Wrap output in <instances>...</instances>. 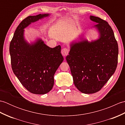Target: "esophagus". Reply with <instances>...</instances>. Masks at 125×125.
<instances>
[{
    "label": "esophagus",
    "mask_w": 125,
    "mask_h": 125,
    "mask_svg": "<svg viewBox=\"0 0 125 125\" xmlns=\"http://www.w3.org/2000/svg\"><path fill=\"white\" fill-rule=\"evenodd\" d=\"M61 53H62V54L63 56L65 57L68 55L69 49L67 48H63L62 50H61Z\"/></svg>",
    "instance_id": "1"
}]
</instances>
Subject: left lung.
Returning <instances> with one entry per match:
<instances>
[{"label":"left lung","instance_id":"obj_1","mask_svg":"<svg viewBox=\"0 0 125 125\" xmlns=\"http://www.w3.org/2000/svg\"><path fill=\"white\" fill-rule=\"evenodd\" d=\"M98 23L94 27L99 33L97 40H83L73 42L66 57L73 83L79 91L86 94L100 91L115 73L118 64V45L107 22L91 15Z\"/></svg>","mask_w":125,"mask_h":125}]
</instances>
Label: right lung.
Segmentation results:
<instances>
[{
  "mask_svg": "<svg viewBox=\"0 0 125 125\" xmlns=\"http://www.w3.org/2000/svg\"><path fill=\"white\" fill-rule=\"evenodd\" d=\"M49 15L40 14L23 19L16 29L10 45L13 73L22 85L34 94H46L52 89L54 74L64 60L60 45L52 48L41 39L31 44L25 40L23 29Z\"/></svg>",
  "mask_w": 125,
  "mask_h": 125,
  "instance_id": "right-lung-1",
  "label": "right lung"
}]
</instances>
